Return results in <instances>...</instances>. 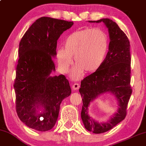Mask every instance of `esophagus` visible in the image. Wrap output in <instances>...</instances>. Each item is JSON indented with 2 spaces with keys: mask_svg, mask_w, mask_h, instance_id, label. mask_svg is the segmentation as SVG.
I'll list each match as a JSON object with an SVG mask.
<instances>
[{
  "mask_svg": "<svg viewBox=\"0 0 146 146\" xmlns=\"http://www.w3.org/2000/svg\"><path fill=\"white\" fill-rule=\"evenodd\" d=\"M79 88H80V85L78 83H74L72 85V89L74 90V91H77L78 90Z\"/></svg>",
  "mask_w": 146,
  "mask_h": 146,
  "instance_id": "esophagus-1",
  "label": "esophagus"
}]
</instances>
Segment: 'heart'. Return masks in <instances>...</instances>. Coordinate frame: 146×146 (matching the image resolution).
Segmentation results:
<instances>
[{"label":"heart","mask_w":146,"mask_h":146,"mask_svg":"<svg viewBox=\"0 0 146 146\" xmlns=\"http://www.w3.org/2000/svg\"><path fill=\"white\" fill-rule=\"evenodd\" d=\"M109 46L107 33L100 28H85L68 35L64 42V48L56 52V57L62 70L67 72L73 63L77 67L73 73L78 79L82 71L91 73L102 67L105 62Z\"/></svg>","instance_id":"b5f03b06"}]
</instances>
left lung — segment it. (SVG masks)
Wrapping results in <instances>:
<instances>
[{
    "label": "left lung",
    "instance_id": "8db88e82",
    "mask_svg": "<svg viewBox=\"0 0 146 146\" xmlns=\"http://www.w3.org/2000/svg\"><path fill=\"white\" fill-rule=\"evenodd\" d=\"M104 22L108 29L109 50L104 64L100 69L85 77L79 89L82 98L81 118L85 129L93 133H103L110 130L127 115V108L132 93L131 82L130 42L123 30L111 19H101L89 21ZM110 92L119 102L118 110L108 121L100 123L88 114L90 103L99 95Z\"/></svg>",
    "mask_w": 146,
    "mask_h": 146
}]
</instances>
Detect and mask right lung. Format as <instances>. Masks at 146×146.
I'll return each instance as SVG.
<instances>
[{
    "instance_id": "add662e5",
    "label": "right lung",
    "mask_w": 146,
    "mask_h": 146,
    "mask_svg": "<svg viewBox=\"0 0 146 146\" xmlns=\"http://www.w3.org/2000/svg\"><path fill=\"white\" fill-rule=\"evenodd\" d=\"M73 21L42 17L36 20L21 39L14 83L16 111L29 128L46 131L55 126L60 104L71 94L64 75L51 76L55 71L53 57L57 40ZM43 111L39 113L38 110Z\"/></svg>"
}]
</instances>
